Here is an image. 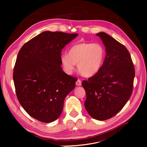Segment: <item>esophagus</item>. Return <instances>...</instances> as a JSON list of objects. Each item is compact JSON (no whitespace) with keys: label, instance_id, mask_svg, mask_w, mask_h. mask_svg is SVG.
Here are the masks:
<instances>
[{"label":"esophagus","instance_id":"obj_1","mask_svg":"<svg viewBox=\"0 0 147 147\" xmlns=\"http://www.w3.org/2000/svg\"><path fill=\"white\" fill-rule=\"evenodd\" d=\"M76 84L77 86H81V84H82V82H81V80L80 79H78L77 80V81L76 82Z\"/></svg>","mask_w":147,"mask_h":147}]
</instances>
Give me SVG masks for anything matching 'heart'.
Wrapping results in <instances>:
<instances>
[{"instance_id": "obj_1", "label": "heart", "mask_w": 147, "mask_h": 147, "mask_svg": "<svg viewBox=\"0 0 147 147\" xmlns=\"http://www.w3.org/2000/svg\"><path fill=\"white\" fill-rule=\"evenodd\" d=\"M106 55L105 49L100 43L82 42L71 46L69 53L61 56L62 65L67 74H72L77 65L78 70L86 77H92L100 70Z\"/></svg>"}]
</instances>
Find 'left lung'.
<instances>
[{
    "instance_id": "1",
    "label": "left lung",
    "mask_w": 147,
    "mask_h": 147,
    "mask_svg": "<svg viewBox=\"0 0 147 147\" xmlns=\"http://www.w3.org/2000/svg\"><path fill=\"white\" fill-rule=\"evenodd\" d=\"M96 35L105 47V60L99 72L82 84L86 94L84 106L88 113L103 121L114 117L129 99L135 69L125 47L105 32Z\"/></svg>"
}]
</instances>
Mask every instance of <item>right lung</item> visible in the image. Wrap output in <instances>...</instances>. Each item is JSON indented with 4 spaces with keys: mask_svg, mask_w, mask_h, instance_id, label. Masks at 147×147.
Instances as JSON below:
<instances>
[{
    "mask_svg": "<svg viewBox=\"0 0 147 147\" xmlns=\"http://www.w3.org/2000/svg\"><path fill=\"white\" fill-rule=\"evenodd\" d=\"M78 34L45 31L21 47L13 70L17 98L30 116L43 123L59 118L77 79L61 67L62 50Z\"/></svg>",
    "mask_w": 147,
    "mask_h": 147,
    "instance_id": "obj_1",
    "label": "right lung"
}]
</instances>
